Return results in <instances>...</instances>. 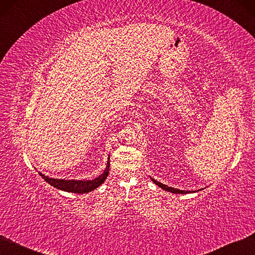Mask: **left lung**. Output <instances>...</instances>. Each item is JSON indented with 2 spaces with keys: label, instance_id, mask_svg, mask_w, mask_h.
Here are the masks:
<instances>
[{
  "label": "left lung",
  "instance_id": "left-lung-1",
  "mask_svg": "<svg viewBox=\"0 0 255 255\" xmlns=\"http://www.w3.org/2000/svg\"><path fill=\"white\" fill-rule=\"evenodd\" d=\"M151 181L155 183V184H157L159 187H161L162 189H164L168 192H172V193H190V192H195V191H185V190H180V189H177V188H172V187H168L167 185H164L162 184V183L156 181L155 179H151Z\"/></svg>",
  "mask_w": 255,
  "mask_h": 255
}]
</instances>
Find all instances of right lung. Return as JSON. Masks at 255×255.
<instances>
[{"label":"right lung","instance_id":"add662e5","mask_svg":"<svg viewBox=\"0 0 255 255\" xmlns=\"http://www.w3.org/2000/svg\"><path fill=\"white\" fill-rule=\"evenodd\" d=\"M109 169H110V159L108 161L107 167L104 170L103 174H101L99 177L95 178L94 180H86V181H83V180H59V179L48 178L47 176L43 175L42 172H39V175L42 176V178L46 182H48L50 185L54 186L55 188L69 191V192H74V193H86V192H90V191L96 189L98 186L103 184L109 175Z\"/></svg>","mask_w":255,"mask_h":255}]
</instances>
